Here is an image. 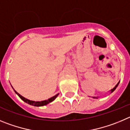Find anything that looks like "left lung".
Masks as SVG:
<instances>
[{"label": "left lung", "mask_w": 130, "mask_h": 130, "mask_svg": "<svg viewBox=\"0 0 130 130\" xmlns=\"http://www.w3.org/2000/svg\"><path fill=\"white\" fill-rule=\"evenodd\" d=\"M119 82L118 83V84H117L116 85H115V87L114 88H113V89H112L111 90V93H112V92H113V91H114L115 90V89H116L117 87V86H118V85H119ZM93 99H97V97H93Z\"/></svg>", "instance_id": "obj_1"}]
</instances>
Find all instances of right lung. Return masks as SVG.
<instances>
[{
	"instance_id": "add662e5",
	"label": "right lung",
	"mask_w": 130,
	"mask_h": 130,
	"mask_svg": "<svg viewBox=\"0 0 130 130\" xmlns=\"http://www.w3.org/2000/svg\"><path fill=\"white\" fill-rule=\"evenodd\" d=\"M14 91H15V93H16V94H17V95L19 96L21 98V99H22V100H23L24 102H25L26 103H27V104H28L30 105H31V106H37V107H39V106H45V105L48 104H49V103L52 102V101H54V100H55V99H56V97L58 96V94H56L55 96H54L51 97V99H48V100H43V101H41V102H35V101H32V100H28V99H26V98H24V97H23V96H21V94H19V93H18L17 92V91H15V90L14 89Z\"/></svg>"
}]
</instances>
